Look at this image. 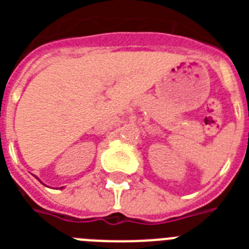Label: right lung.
Returning a JSON list of instances; mask_svg holds the SVG:
<instances>
[{
	"label": "right lung",
	"mask_w": 249,
	"mask_h": 249,
	"mask_svg": "<svg viewBox=\"0 0 249 249\" xmlns=\"http://www.w3.org/2000/svg\"><path fill=\"white\" fill-rule=\"evenodd\" d=\"M36 178H37V177H36ZM38 181H40V179H38Z\"/></svg>",
	"instance_id": "add662e5"
}]
</instances>
